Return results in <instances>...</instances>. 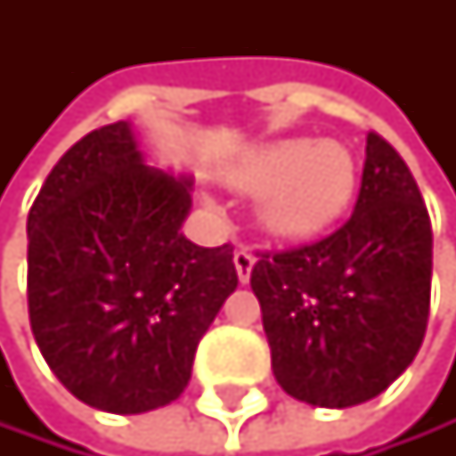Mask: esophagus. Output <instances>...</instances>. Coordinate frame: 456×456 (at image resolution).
<instances>
[{
    "mask_svg": "<svg viewBox=\"0 0 456 456\" xmlns=\"http://www.w3.org/2000/svg\"><path fill=\"white\" fill-rule=\"evenodd\" d=\"M251 268H254V254L248 248H238L235 251V271H238V279L246 284L248 276H251Z\"/></svg>",
    "mask_w": 456,
    "mask_h": 456,
    "instance_id": "esophagus-1",
    "label": "esophagus"
}]
</instances>
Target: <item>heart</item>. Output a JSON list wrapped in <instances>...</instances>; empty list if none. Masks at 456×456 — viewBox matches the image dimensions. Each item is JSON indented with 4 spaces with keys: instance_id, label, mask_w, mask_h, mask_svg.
I'll return each instance as SVG.
<instances>
[{
    "instance_id": "1",
    "label": "heart",
    "mask_w": 456,
    "mask_h": 456,
    "mask_svg": "<svg viewBox=\"0 0 456 456\" xmlns=\"http://www.w3.org/2000/svg\"><path fill=\"white\" fill-rule=\"evenodd\" d=\"M226 183L259 198V224L273 238L306 240L330 230L350 208L358 167L350 147L330 139H281L226 172Z\"/></svg>"
}]
</instances>
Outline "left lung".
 Wrapping results in <instances>:
<instances>
[{
  "mask_svg": "<svg viewBox=\"0 0 456 456\" xmlns=\"http://www.w3.org/2000/svg\"><path fill=\"white\" fill-rule=\"evenodd\" d=\"M432 226L421 191L378 134L350 221L251 271L276 383L314 408H353L413 363L427 330Z\"/></svg>",
  "mask_w": 456,
  "mask_h": 456,
  "instance_id": "obj_1",
  "label": "left lung"
}]
</instances>
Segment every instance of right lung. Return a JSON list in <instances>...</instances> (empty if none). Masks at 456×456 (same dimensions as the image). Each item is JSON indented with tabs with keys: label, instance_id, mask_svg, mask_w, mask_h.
<instances>
[{
	"label": "right lung",
	"instance_id": "obj_1",
	"mask_svg": "<svg viewBox=\"0 0 456 456\" xmlns=\"http://www.w3.org/2000/svg\"><path fill=\"white\" fill-rule=\"evenodd\" d=\"M191 180L144 161L131 122L76 142L27 218L29 322L60 383L106 413L175 402L197 345L238 287L232 246L180 226Z\"/></svg>",
	"mask_w": 456,
	"mask_h": 456
}]
</instances>
